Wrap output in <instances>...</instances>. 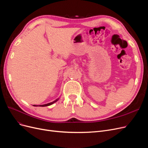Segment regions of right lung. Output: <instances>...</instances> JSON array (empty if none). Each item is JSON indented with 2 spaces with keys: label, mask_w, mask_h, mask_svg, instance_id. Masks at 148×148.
<instances>
[{
  "label": "right lung",
  "mask_w": 148,
  "mask_h": 148,
  "mask_svg": "<svg viewBox=\"0 0 148 148\" xmlns=\"http://www.w3.org/2000/svg\"><path fill=\"white\" fill-rule=\"evenodd\" d=\"M58 101V99H56V100H55V101H54L53 102H51V103H48V104H44V105H40V106H39L40 107H45V106H50V105H51V104H53V103H56V101ZM34 106H36V105H34Z\"/></svg>",
  "instance_id": "1"
}]
</instances>
